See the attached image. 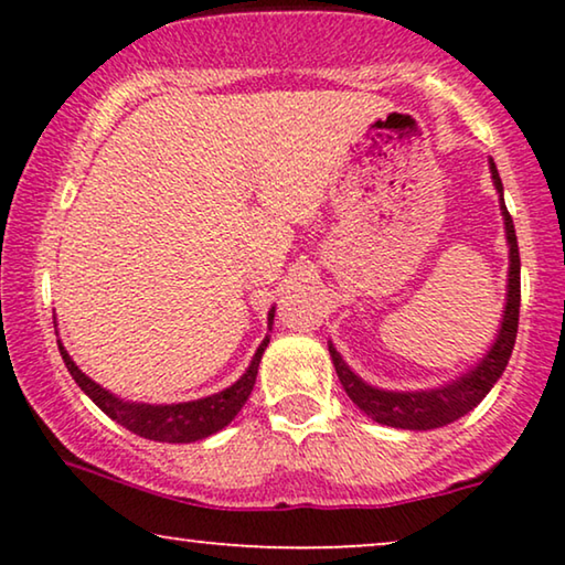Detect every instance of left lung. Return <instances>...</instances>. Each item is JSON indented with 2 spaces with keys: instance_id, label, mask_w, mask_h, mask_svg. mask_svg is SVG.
Segmentation results:
<instances>
[{
  "instance_id": "left-lung-1",
  "label": "left lung",
  "mask_w": 565,
  "mask_h": 565,
  "mask_svg": "<svg viewBox=\"0 0 565 565\" xmlns=\"http://www.w3.org/2000/svg\"><path fill=\"white\" fill-rule=\"evenodd\" d=\"M493 188L499 192V207L504 215V231L509 244V282H507V306L504 319H501L499 334L493 339L491 350L476 362L468 373H462L458 381L439 385V388L429 391H383L375 385H367L360 375H354L350 365L337 352V347L329 342V354L334 362V370L342 381L347 396L358 404L360 412H365L370 419L385 427L396 429H437L445 424L458 422L460 416L481 404L486 393L493 388L501 373L507 370V362L512 358L514 339H516V323H520V246H516V234L512 215H509L504 205V184L497 172V164L489 159Z\"/></svg>"
}]
</instances>
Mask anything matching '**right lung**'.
Listing matches in <instances>:
<instances>
[{
  "instance_id": "add662e5",
  "label": "right lung",
  "mask_w": 565,
  "mask_h": 565,
  "mask_svg": "<svg viewBox=\"0 0 565 565\" xmlns=\"http://www.w3.org/2000/svg\"><path fill=\"white\" fill-rule=\"evenodd\" d=\"M275 308L267 313V323L273 329ZM269 344V334L262 339V344L254 352V358L246 367V373L238 377L234 385H228L226 391L213 393V396L198 398V401H184V404H134V401H122L113 396L110 391H105L103 385H97L92 377L82 373L74 365V360L68 358L64 344L58 342L61 358H64L68 373L76 381V385L110 416L113 422H118L120 427H126L138 437L153 439V443H195V439H205L215 435V431L228 427L231 419L242 412L246 398L252 396L254 381H257L259 360L265 354Z\"/></svg>"
}]
</instances>
